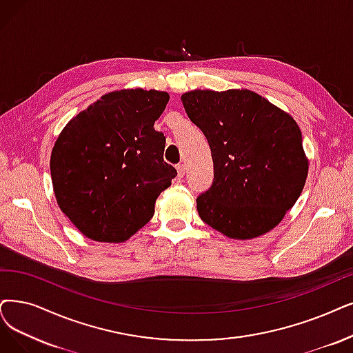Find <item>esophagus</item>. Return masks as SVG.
Wrapping results in <instances>:
<instances>
[{"instance_id":"esophagus-1","label":"esophagus","mask_w":353,"mask_h":353,"mask_svg":"<svg viewBox=\"0 0 353 353\" xmlns=\"http://www.w3.org/2000/svg\"><path fill=\"white\" fill-rule=\"evenodd\" d=\"M176 171H178V178L179 179L184 178V175H185V166H184V163L176 165Z\"/></svg>"}]
</instances>
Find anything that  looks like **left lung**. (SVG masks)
I'll return each mask as SVG.
<instances>
[{
  "label": "left lung",
  "instance_id": "1",
  "mask_svg": "<svg viewBox=\"0 0 353 353\" xmlns=\"http://www.w3.org/2000/svg\"><path fill=\"white\" fill-rule=\"evenodd\" d=\"M181 100L204 133L214 165L213 184L196 196L201 220L242 241L272 230L305 184L299 124L249 90H194Z\"/></svg>",
  "mask_w": 353,
  "mask_h": 353
}]
</instances>
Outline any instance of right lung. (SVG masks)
Instances as JSON below:
<instances>
[{
	"label": "right lung",
	"mask_w": 353,
	"mask_h": 353,
	"mask_svg": "<svg viewBox=\"0 0 353 353\" xmlns=\"http://www.w3.org/2000/svg\"><path fill=\"white\" fill-rule=\"evenodd\" d=\"M169 95L142 88L108 92L61 132L50 157L53 191L65 216L97 242L128 241L153 217L176 176L153 129Z\"/></svg>",
	"instance_id": "add662e5"
}]
</instances>
